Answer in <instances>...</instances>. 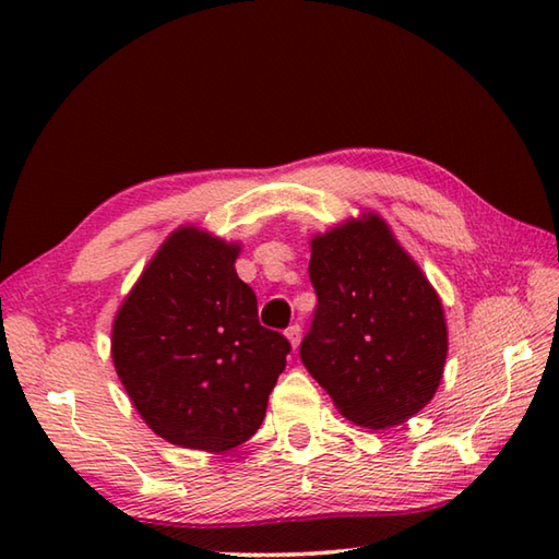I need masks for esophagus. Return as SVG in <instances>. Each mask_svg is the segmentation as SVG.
<instances>
[{"label": "esophagus", "instance_id": "34e87169", "mask_svg": "<svg viewBox=\"0 0 559 559\" xmlns=\"http://www.w3.org/2000/svg\"><path fill=\"white\" fill-rule=\"evenodd\" d=\"M286 338L290 341V346H293V350H298V346H300V341H302V329L295 324V326H290L288 331H286Z\"/></svg>", "mask_w": 559, "mask_h": 559}]
</instances>
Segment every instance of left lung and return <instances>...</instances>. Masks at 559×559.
I'll use <instances>...</instances> for the list:
<instances>
[{"instance_id": "1", "label": "left lung", "mask_w": 559, "mask_h": 559, "mask_svg": "<svg viewBox=\"0 0 559 559\" xmlns=\"http://www.w3.org/2000/svg\"><path fill=\"white\" fill-rule=\"evenodd\" d=\"M317 317L300 358L336 411L367 430L411 420L437 394L449 331L444 307L377 211L310 240Z\"/></svg>"}]
</instances>
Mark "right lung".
<instances>
[{
	"mask_svg": "<svg viewBox=\"0 0 559 559\" xmlns=\"http://www.w3.org/2000/svg\"><path fill=\"white\" fill-rule=\"evenodd\" d=\"M240 242L199 225L175 228L112 319L115 372L153 432L223 454L252 437L286 370L290 343L257 319L240 281Z\"/></svg>",
	"mask_w": 559,
	"mask_h": 559,
	"instance_id": "1",
	"label": "right lung"
}]
</instances>
